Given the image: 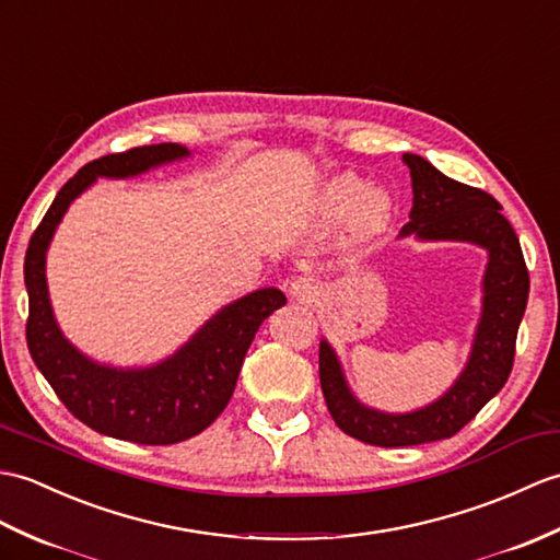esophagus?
<instances>
[{
  "instance_id": "34e87169",
  "label": "esophagus",
  "mask_w": 560,
  "mask_h": 560,
  "mask_svg": "<svg viewBox=\"0 0 560 560\" xmlns=\"http://www.w3.org/2000/svg\"><path fill=\"white\" fill-rule=\"evenodd\" d=\"M312 293H315V283H312L307 277H298L291 281V295L298 298V301H307Z\"/></svg>"
}]
</instances>
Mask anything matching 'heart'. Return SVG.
<instances>
[{
    "label": "heart",
    "instance_id": "1",
    "mask_svg": "<svg viewBox=\"0 0 560 560\" xmlns=\"http://www.w3.org/2000/svg\"><path fill=\"white\" fill-rule=\"evenodd\" d=\"M365 195V186L360 184L353 176H343L336 178L334 184L324 192V212L331 217H341L348 214L353 207L362 200ZM388 210V202L382 192H370L365 202H362V210L358 214V231L362 233H372L384 224V217Z\"/></svg>",
    "mask_w": 560,
    "mask_h": 560
}]
</instances>
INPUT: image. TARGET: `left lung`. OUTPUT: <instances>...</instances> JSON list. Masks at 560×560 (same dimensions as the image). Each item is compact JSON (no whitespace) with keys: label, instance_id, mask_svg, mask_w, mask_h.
<instances>
[{"label":"left lung","instance_id":"obj_1","mask_svg":"<svg viewBox=\"0 0 560 560\" xmlns=\"http://www.w3.org/2000/svg\"><path fill=\"white\" fill-rule=\"evenodd\" d=\"M402 162L412 178V210L400 236L415 233L424 241H470L489 250V265L472 355L458 382L432 406L406 415L365 408L346 386L331 346L319 343V384L334 422L348 436L382 448L451 439L501 392L513 370L517 327L529 293L523 248L511 221L501 214V205L487 190L441 174L420 154H402Z\"/></svg>","mask_w":560,"mask_h":560}]
</instances>
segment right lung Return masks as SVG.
Segmentation results:
<instances>
[{
    "label": "right lung",
    "instance_id": "right-lung-1",
    "mask_svg": "<svg viewBox=\"0 0 560 560\" xmlns=\"http://www.w3.org/2000/svg\"><path fill=\"white\" fill-rule=\"evenodd\" d=\"M186 154L176 142H160L88 162L61 186L25 250V341L33 362L73 418L100 434L133 444H178L210 427L229 406L259 324L285 305L279 289L245 295L217 312L176 355L145 370L97 365L61 336L47 295L45 253L67 207L97 176H136Z\"/></svg>",
    "mask_w": 560,
    "mask_h": 560
}]
</instances>
